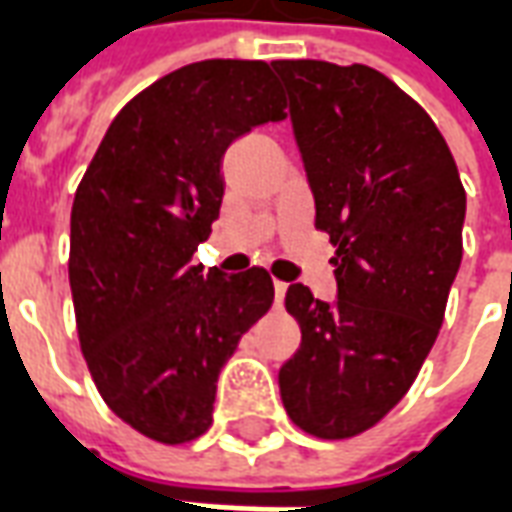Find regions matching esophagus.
<instances>
[{"instance_id": "1", "label": "esophagus", "mask_w": 512, "mask_h": 512, "mask_svg": "<svg viewBox=\"0 0 512 512\" xmlns=\"http://www.w3.org/2000/svg\"><path fill=\"white\" fill-rule=\"evenodd\" d=\"M285 293H288V282H274V301H277V307L282 304V299H285Z\"/></svg>"}]
</instances>
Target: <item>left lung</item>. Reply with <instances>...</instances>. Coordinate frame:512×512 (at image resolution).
<instances>
[{
	"label": "left lung",
	"mask_w": 512,
	"mask_h": 512,
	"mask_svg": "<svg viewBox=\"0 0 512 512\" xmlns=\"http://www.w3.org/2000/svg\"><path fill=\"white\" fill-rule=\"evenodd\" d=\"M315 194V227L337 246V301L301 282L285 307L299 351L279 370L288 417L315 439L365 433L403 400L436 343L463 255L466 191L422 106L367 65L271 62Z\"/></svg>",
	"instance_id": "1"
}]
</instances>
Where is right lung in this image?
I'll return each mask as SVG.
<instances>
[{"label":"right lung","instance_id":"right-lung-1","mask_svg":"<svg viewBox=\"0 0 512 512\" xmlns=\"http://www.w3.org/2000/svg\"><path fill=\"white\" fill-rule=\"evenodd\" d=\"M263 60H202L134 95L101 139L71 211L76 332L104 403L161 444L213 422L216 381L274 301L266 268L191 263L219 219L222 156L285 120Z\"/></svg>","mask_w":512,"mask_h":512}]
</instances>
